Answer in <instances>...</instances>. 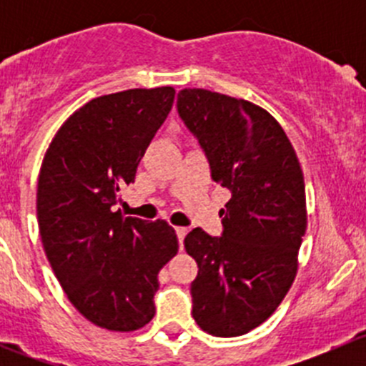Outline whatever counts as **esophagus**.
<instances>
[{"instance_id":"34e87169","label":"esophagus","mask_w":366,"mask_h":366,"mask_svg":"<svg viewBox=\"0 0 366 366\" xmlns=\"http://www.w3.org/2000/svg\"><path fill=\"white\" fill-rule=\"evenodd\" d=\"M175 232H177V237H179L180 248H182V242H184V237H186V234H187V228H184V227H177V228H175Z\"/></svg>"}]
</instances>
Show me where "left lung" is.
<instances>
[{
    "label": "left lung",
    "mask_w": 366,
    "mask_h": 366,
    "mask_svg": "<svg viewBox=\"0 0 366 366\" xmlns=\"http://www.w3.org/2000/svg\"><path fill=\"white\" fill-rule=\"evenodd\" d=\"M177 108L209 157L212 180L232 191L223 237L194 228L184 239L198 264L193 317L212 337H241L274 313L297 274L305 177L282 125L260 106L184 88Z\"/></svg>",
    "instance_id": "1"
}]
</instances>
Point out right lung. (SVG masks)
Returning <instances> with one entry per match:
<instances>
[{
  "label": "right lung",
  "instance_id": "obj_1",
  "mask_svg": "<svg viewBox=\"0 0 366 366\" xmlns=\"http://www.w3.org/2000/svg\"><path fill=\"white\" fill-rule=\"evenodd\" d=\"M173 99V86L92 99L58 129L40 166L44 252L74 308L108 331L129 333L154 319L157 274L179 252L164 219L149 223L113 210Z\"/></svg>",
  "mask_w": 366,
  "mask_h": 366
}]
</instances>
